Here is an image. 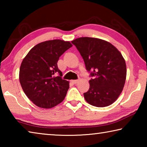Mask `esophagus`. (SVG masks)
<instances>
[{"mask_svg":"<svg viewBox=\"0 0 147 147\" xmlns=\"http://www.w3.org/2000/svg\"><path fill=\"white\" fill-rule=\"evenodd\" d=\"M79 82V80H72V82H73V84H77Z\"/></svg>","mask_w":147,"mask_h":147,"instance_id":"esophagus-1","label":"esophagus"}]
</instances>
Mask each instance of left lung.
<instances>
[{
  "mask_svg": "<svg viewBox=\"0 0 147 147\" xmlns=\"http://www.w3.org/2000/svg\"><path fill=\"white\" fill-rule=\"evenodd\" d=\"M84 59L93 79L84 93L87 102L96 107L108 106L119 98L126 78V62L119 50L109 42L94 38L72 41Z\"/></svg>",
  "mask_w": 147,
  "mask_h": 147,
  "instance_id": "left-lung-1",
  "label": "left lung"
}]
</instances>
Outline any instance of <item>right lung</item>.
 Returning a JSON list of instances; mask_svg holds the SVG:
<instances>
[{
	"label": "right lung",
	"mask_w": 147,
	"mask_h": 147,
	"mask_svg": "<svg viewBox=\"0 0 147 147\" xmlns=\"http://www.w3.org/2000/svg\"><path fill=\"white\" fill-rule=\"evenodd\" d=\"M72 46L70 41L61 39L46 41L34 46L24 58L19 70L20 84L35 105L49 109L64 100L69 82L61 78L57 63Z\"/></svg>",
	"instance_id": "right-lung-1"
}]
</instances>
